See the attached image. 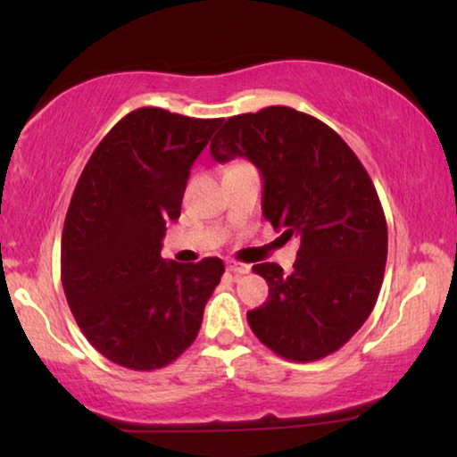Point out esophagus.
Listing matches in <instances>:
<instances>
[{
  "mask_svg": "<svg viewBox=\"0 0 457 457\" xmlns=\"http://www.w3.org/2000/svg\"><path fill=\"white\" fill-rule=\"evenodd\" d=\"M227 270L233 272L235 277H241V274H247L249 270H252V268H249L247 264H241V262H228Z\"/></svg>",
  "mask_w": 457,
  "mask_h": 457,
  "instance_id": "obj_1",
  "label": "esophagus"
}]
</instances>
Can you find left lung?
Listing matches in <instances>:
<instances>
[{
    "label": "left lung",
    "instance_id": "1",
    "mask_svg": "<svg viewBox=\"0 0 457 457\" xmlns=\"http://www.w3.org/2000/svg\"><path fill=\"white\" fill-rule=\"evenodd\" d=\"M210 154L253 162L264 218L299 241L291 274L253 266L268 283L247 312L253 335L285 360L327 358L366 322L385 277L386 220L366 168L328 124L287 105L228 118Z\"/></svg>",
    "mask_w": 457,
    "mask_h": 457
}]
</instances>
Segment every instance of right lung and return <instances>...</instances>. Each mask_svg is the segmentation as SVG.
I'll return each instance as SVG.
<instances>
[{"label": "right lung", "instance_id": "obj_1", "mask_svg": "<svg viewBox=\"0 0 457 457\" xmlns=\"http://www.w3.org/2000/svg\"><path fill=\"white\" fill-rule=\"evenodd\" d=\"M222 118L130 112L87 162L62 233V287L74 320L104 358L155 370L195 341L224 274L218 258H162L187 179Z\"/></svg>", "mask_w": 457, "mask_h": 457}]
</instances>
